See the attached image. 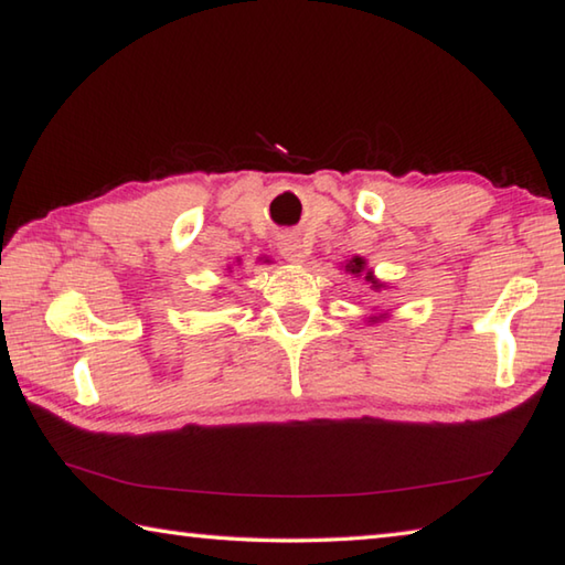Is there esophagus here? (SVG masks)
I'll use <instances>...</instances> for the list:
<instances>
[{"label": "esophagus", "instance_id": "esophagus-1", "mask_svg": "<svg viewBox=\"0 0 565 565\" xmlns=\"http://www.w3.org/2000/svg\"><path fill=\"white\" fill-rule=\"evenodd\" d=\"M279 252L289 264H303L306 262V244L301 236L296 234H281L279 236Z\"/></svg>", "mask_w": 565, "mask_h": 565}]
</instances>
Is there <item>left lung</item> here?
<instances>
[{
	"label": "left lung",
	"mask_w": 565,
	"mask_h": 565,
	"mask_svg": "<svg viewBox=\"0 0 565 565\" xmlns=\"http://www.w3.org/2000/svg\"><path fill=\"white\" fill-rule=\"evenodd\" d=\"M343 271L351 274V276H361V279L369 284L371 291H386L388 289V284L376 279L374 269H369V264H366V259H363V256H353V259H349L347 264H343ZM386 319H388L386 311H376V313H371V317H366L369 327H371V323H381V321H386Z\"/></svg>",
	"instance_id": "1"
}]
</instances>
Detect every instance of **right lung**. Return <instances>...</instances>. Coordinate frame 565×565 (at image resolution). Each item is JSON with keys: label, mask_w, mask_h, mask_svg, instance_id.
<instances>
[{"label": "right lung", "mask_w": 565, "mask_h": 565, "mask_svg": "<svg viewBox=\"0 0 565 565\" xmlns=\"http://www.w3.org/2000/svg\"><path fill=\"white\" fill-rule=\"evenodd\" d=\"M236 262H242V259H236ZM259 262H262V264H269L271 259H266V256H264V259H259ZM228 269H232V266H228Z\"/></svg>", "instance_id": "right-lung-1"}]
</instances>
